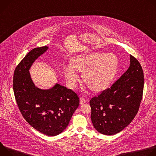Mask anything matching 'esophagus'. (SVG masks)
Returning <instances> with one entry per match:
<instances>
[{"label": "esophagus", "instance_id": "obj_1", "mask_svg": "<svg viewBox=\"0 0 156 156\" xmlns=\"http://www.w3.org/2000/svg\"><path fill=\"white\" fill-rule=\"evenodd\" d=\"M86 102V99L84 98H80V104H83Z\"/></svg>", "mask_w": 156, "mask_h": 156}]
</instances>
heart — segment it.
Wrapping results in <instances>:
<instances>
[{
    "label": "heart",
    "instance_id": "heart-1",
    "mask_svg": "<svg viewBox=\"0 0 156 156\" xmlns=\"http://www.w3.org/2000/svg\"><path fill=\"white\" fill-rule=\"evenodd\" d=\"M119 67V58L113 53L94 52L75 57L71 65H65L63 73L72 86L79 79L76 72L84 73L83 80L91 90L101 91L114 79Z\"/></svg>",
    "mask_w": 156,
    "mask_h": 156
}]
</instances>
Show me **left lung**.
I'll use <instances>...</instances> for the list:
<instances>
[{
    "instance_id": "obj_1",
    "label": "left lung",
    "mask_w": 156,
    "mask_h": 156,
    "mask_svg": "<svg viewBox=\"0 0 156 156\" xmlns=\"http://www.w3.org/2000/svg\"><path fill=\"white\" fill-rule=\"evenodd\" d=\"M143 88L141 65L130 55L128 69L110 88L90 101L91 119L96 129L101 134L113 135L126 127L138 113Z\"/></svg>"
}]
</instances>
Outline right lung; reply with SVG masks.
<instances>
[{
  "label": "right lung",
  "mask_w": 156,
  "mask_h": 156,
  "mask_svg": "<svg viewBox=\"0 0 156 156\" xmlns=\"http://www.w3.org/2000/svg\"><path fill=\"white\" fill-rule=\"evenodd\" d=\"M48 47L30 51L14 71L13 88L16 102L26 121L39 132L56 136L66 127L80 104V99L70 89L56 84L49 90L35 86L29 72L31 66Z\"/></svg>",
  "instance_id": "obj_1"
}]
</instances>
